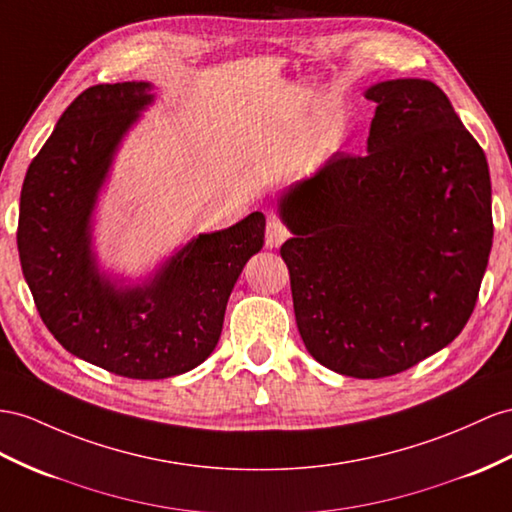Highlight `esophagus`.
<instances>
[{"instance_id":"obj_1","label":"esophagus","mask_w":512,"mask_h":512,"mask_svg":"<svg viewBox=\"0 0 512 512\" xmlns=\"http://www.w3.org/2000/svg\"><path fill=\"white\" fill-rule=\"evenodd\" d=\"M287 238H290V229L285 227V222L279 220V218H270L268 225H266V246L268 248H277Z\"/></svg>"}]
</instances>
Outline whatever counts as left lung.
I'll use <instances>...</instances> for the list:
<instances>
[{"label": "left lung", "instance_id": "1", "mask_svg": "<svg viewBox=\"0 0 512 512\" xmlns=\"http://www.w3.org/2000/svg\"><path fill=\"white\" fill-rule=\"evenodd\" d=\"M368 153H335L279 201L309 355L355 378L413 368L463 331L493 244L484 151L428 80H389Z\"/></svg>", "mask_w": 512, "mask_h": 512}]
</instances>
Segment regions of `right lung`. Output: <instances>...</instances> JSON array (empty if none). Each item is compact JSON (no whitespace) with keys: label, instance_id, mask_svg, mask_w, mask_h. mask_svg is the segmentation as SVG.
Listing matches in <instances>:
<instances>
[{"label":"right lung","instance_id":"add662e5","mask_svg":"<svg viewBox=\"0 0 512 512\" xmlns=\"http://www.w3.org/2000/svg\"><path fill=\"white\" fill-rule=\"evenodd\" d=\"M149 90L99 84L75 97L28 168L17 227L23 277L49 333L71 355L140 381L183 374L212 355L229 294L266 229L255 212L203 233L144 287L116 290L99 277L90 214L123 134L153 101Z\"/></svg>","mask_w":512,"mask_h":512}]
</instances>
